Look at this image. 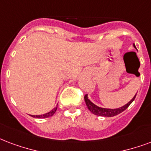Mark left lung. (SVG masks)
<instances>
[{
    "label": "left lung",
    "mask_w": 151,
    "mask_h": 151,
    "mask_svg": "<svg viewBox=\"0 0 151 151\" xmlns=\"http://www.w3.org/2000/svg\"><path fill=\"white\" fill-rule=\"evenodd\" d=\"M134 47H135V45L134 44ZM136 48V47H135ZM136 95L132 98V100L130 102L124 105L123 107H120L119 109H104V108H100V107L95 105L93 103H92L89 100H88L87 95H85V101H86V104L87 107H88V110L92 112L94 115H96V116H104V117H111L115 116L118 114L121 113L122 111H124V110H126L130 104L133 102V101L135 98Z\"/></svg>",
    "instance_id": "obj_1"
}]
</instances>
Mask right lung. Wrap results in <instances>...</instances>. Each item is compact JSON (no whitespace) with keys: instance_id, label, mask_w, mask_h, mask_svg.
<instances>
[{"instance_id":"add662e5","label":"right lung","mask_w":151,"mask_h":151,"mask_svg":"<svg viewBox=\"0 0 151 151\" xmlns=\"http://www.w3.org/2000/svg\"><path fill=\"white\" fill-rule=\"evenodd\" d=\"M57 110V107L55 108L54 109H52L51 111L47 112V113L43 114V115H40V116H32V117H35V118H40V119H42V118H48V117L52 116L55 113V111Z\"/></svg>"}]
</instances>
